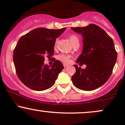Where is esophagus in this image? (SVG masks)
Masks as SVG:
<instances>
[{
	"instance_id": "1",
	"label": "esophagus",
	"mask_w": 125,
	"mask_h": 125,
	"mask_svg": "<svg viewBox=\"0 0 125 125\" xmlns=\"http://www.w3.org/2000/svg\"><path fill=\"white\" fill-rule=\"evenodd\" d=\"M63 66H64V67H67L68 66V64H65V63H64L63 64Z\"/></svg>"
}]
</instances>
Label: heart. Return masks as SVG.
Segmentation results:
<instances>
[{
    "mask_svg": "<svg viewBox=\"0 0 125 125\" xmlns=\"http://www.w3.org/2000/svg\"><path fill=\"white\" fill-rule=\"evenodd\" d=\"M69 41L71 42L72 44H73L74 42H75L76 41H79L78 38H77V36L75 35H70L69 36ZM56 43V41L55 42V44ZM70 58H71V56L68 55V54H66L62 53L59 54V55L57 56V59L59 60V61L62 62L66 63H69L70 61Z\"/></svg>",
    "mask_w": 125,
    "mask_h": 125,
    "instance_id": "heart-1",
    "label": "heart"
}]
</instances>
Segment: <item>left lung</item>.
Wrapping results in <instances>:
<instances>
[{
	"label": "left lung",
	"mask_w": 125,
	"mask_h": 125,
	"mask_svg": "<svg viewBox=\"0 0 125 125\" xmlns=\"http://www.w3.org/2000/svg\"><path fill=\"white\" fill-rule=\"evenodd\" d=\"M71 29L83 38L82 53L76 62L86 64L85 69L74 64L73 84L83 90H94L105 83L112 73L117 60L114 43L104 29L94 24Z\"/></svg>",
	"instance_id": "8db88e82"
}]
</instances>
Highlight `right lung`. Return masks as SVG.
Instances as JSON below:
<instances>
[{
    "mask_svg": "<svg viewBox=\"0 0 125 125\" xmlns=\"http://www.w3.org/2000/svg\"><path fill=\"white\" fill-rule=\"evenodd\" d=\"M66 29L39 28L19 39L13 51V59L17 75L27 87L42 91L54 84L63 65L58 60L51 66L44 65V55H53L56 39Z\"/></svg>",
    "mask_w": 125,
    "mask_h": 125,
    "instance_id": "add662e5",
    "label": "right lung"
}]
</instances>
